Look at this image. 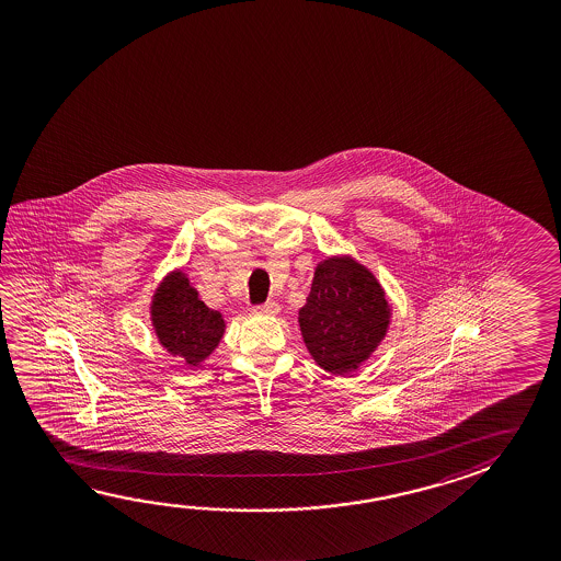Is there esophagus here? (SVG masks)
Wrapping results in <instances>:
<instances>
[{"mask_svg":"<svg viewBox=\"0 0 561 561\" xmlns=\"http://www.w3.org/2000/svg\"><path fill=\"white\" fill-rule=\"evenodd\" d=\"M252 311L256 312V314L272 317V314L279 312V304H276V301H267V304L256 305Z\"/></svg>","mask_w":561,"mask_h":561,"instance_id":"esophagus-1","label":"esophagus"}]
</instances>
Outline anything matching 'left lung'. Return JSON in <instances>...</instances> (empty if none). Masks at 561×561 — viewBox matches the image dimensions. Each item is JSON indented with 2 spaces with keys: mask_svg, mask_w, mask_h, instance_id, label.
<instances>
[{
  "mask_svg": "<svg viewBox=\"0 0 561 561\" xmlns=\"http://www.w3.org/2000/svg\"><path fill=\"white\" fill-rule=\"evenodd\" d=\"M391 322L386 291L352 256L324 257L314 267L299 327L319 368L346 376L376 352Z\"/></svg>",
  "mask_w": 561,
  "mask_h": 561,
  "instance_id": "8db88e82",
  "label": "left lung"
}]
</instances>
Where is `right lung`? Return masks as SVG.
Listing matches in <instances>:
<instances>
[{
	"label": "right lung",
	"instance_id": "1",
	"mask_svg": "<svg viewBox=\"0 0 561 561\" xmlns=\"http://www.w3.org/2000/svg\"><path fill=\"white\" fill-rule=\"evenodd\" d=\"M150 321L168 354L197 368L219 346L225 319L199 299L197 289L182 270H175L158 285L152 295Z\"/></svg>",
	"mask_w": 561,
	"mask_h": 561
}]
</instances>
